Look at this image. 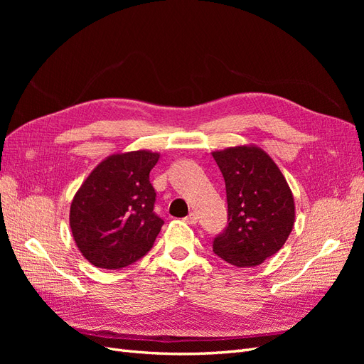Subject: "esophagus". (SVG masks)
Listing matches in <instances>:
<instances>
[{"mask_svg":"<svg viewBox=\"0 0 364 364\" xmlns=\"http://www.w3.org/2000/svg\"><path fill=\"white\" fill-rule=\"evenodd\" d=\"M185 222H186V223H190V225H196V223H197V214L190 213L188 215L185 217Z\"/></svg>","mask_w":364,"mask_h":364,"instance_id":"obj_1","label":"esophagus"}]
</instances>
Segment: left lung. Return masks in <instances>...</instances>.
Masks as SVG:
<instances>
[{"instance_id": "1", "label": "left lung", "mask_w": 364, "mask_h": 364, "mask_svg": "<svg viewBox=\"0 0 364 364\" xmlns=\"http://www.w3.org/2000/svg\"><path fill=\"white\" fill-rule=\"evenodd\" d=\"M226 183L228 228L213 250L235 267H255L277 253L294 225V199L274 161L245 144L213 151Z\"/></svg>"}]
</instances>
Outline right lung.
<instances>
[{
    "instance_id": "right-lung-1",
    "label": "right lung",
    "mask_w": 364,
    "mask_h": 364,
    "mask_svg": "<svg viewBox=\"0 0 364 364\" xmlns=\"http://www.w3.org/2000/svg\"><path fill=\"white\" fill-rule=\"evenodd\" d=\"M158 151H118L90 173L73 197L70 228L77 247L92 266H130L151 249L164 225L153 213L155 188L149 174Z\"/></svg>"
}]
</instances>
